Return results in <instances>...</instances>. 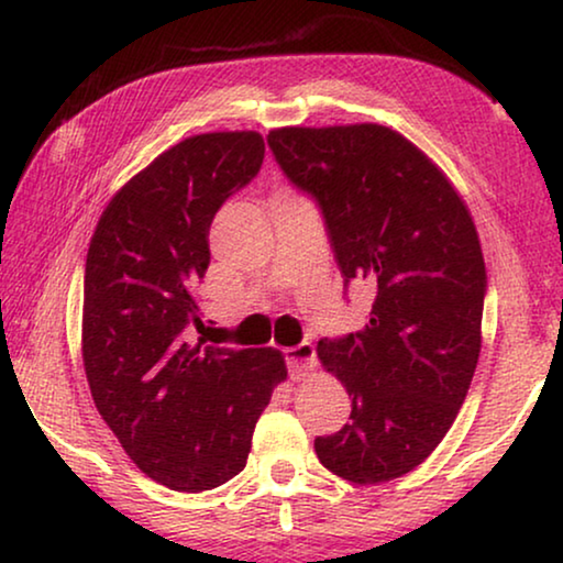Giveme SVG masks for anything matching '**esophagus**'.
Returning <instances> with one entry per match:
<instances>
[{
  "label": "esophagus",
  "instance_id": "obj_1",
  "mask_svg": "<svg viewBox=\"0 0 563 563\" xmlns=\"http://www.w3.org/2000/svg\"><path fill=\"white\" fill-rule=\"evenodd\" d=\"M314 345L312 343H299L287 349V366L291 379H302V376H310L314 372Z\"/></svg>",
  "mask_w": 563,
  "mask_h": 563
}]
</instances>
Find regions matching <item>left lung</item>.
Returning a JSON list of instances; mask_svg holds the SVG:
<instances>
[{"mask_svg": "<svg viewBox=\"0 0 563 563\" xmlns=\"http://www.w3.org/2000/svg\"><path fill=\"white\" fill-rule=\"evenodd\" d=\"M266 141L320 202L345 282L376 289L364 330L318 343L351 422L314 453L351 484L397 479L449 433L479 361L487 274L472 212L443 168L387 125L274 128Z\"/></svg>", "mask_w": 563, "mask_h": 563, "instance_id": "left-lung-1", "label": "left lung"}]
</instances>
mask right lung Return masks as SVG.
I'll use <instances>...</instances> for the list:
<instances>
[{
  "label": "right lung",
  "instance_id": "right-lung-1",
  "mask_svg": "<svg viewBox=\"0 0 563 563\" xmlns=\"http://www.w3.org/2000/svg\"><path fill=\"white\" fill-rule=\"evenodd\" d=\"M256 130L184 137L122 184L87 253L81 358L95 405L133 464L176 492L243 472L253 428L287 379L276 349L191 343L197 282L220 205L264 164Z\"/></svg>",
  "mask_w": 563,
  "mask_h": 563
}]
</instances>
